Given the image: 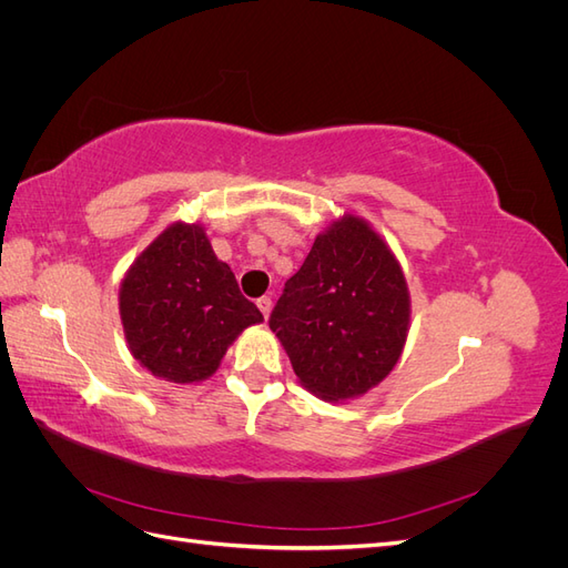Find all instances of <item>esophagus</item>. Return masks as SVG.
Instances as JSON below:
<instances>
[{
  "label": "esophagus",
  "instance_id": "1",
  "mask_svg": "<svg viewBox=\"0 0 568 568\" xmlns=\"http://www.w3.org/2000/svg\"><path fill=\"white\" fill-rule=\"evenodd\" d=\"M257 311H261V313H263V317L267 320V315H270V311H272V298H267V296L257 298Z\"/></svg>",
  "mask_w": 568,
  "mask_h": 568
}]
</instances>
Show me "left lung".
Masks as SVG:
<instances>
[{
    "label": "left lung",
    "instance_id": "obj_1",
    "mask_svg": "<svg viewBox=\"0 0 568 568\" xmlns=\"http://www.w3.org/2000/svg\"><path fill=\"white\" fill-rule=\"evenodd\" d=\"M409 294L403 270L365 220L320 234L270 315L301 384L322 400L367 393L398 363Z\"/></svg>",
    "mask_w": 568,
    "mask_h": 568
}]
</instances>
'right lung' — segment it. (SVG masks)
<instances>
[{"mask_svg": "<svg viewBox=\"0 0 568 568\" xmlns=\"http://www.w3.org/2000/svg\"><path fill=\"white\" fill-rule=\"evenodd\" d=\"M120 320L134 359L165 382H203L263 313L242 296L201 225L175 222L128 270Z\"/></svg>", "mask_w": 568, "mask_h": 568, "instance_id": "obj_1", "label": "right lung"}]
</instances>
